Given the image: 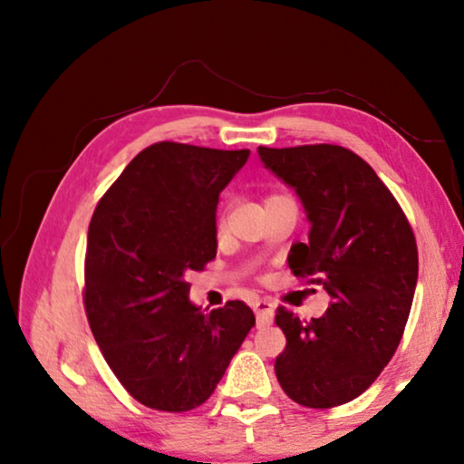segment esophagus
<instances>
[{
    "instance_id": "1",
    "label": "esophagus",
    "mask_w": 464,
    "mask_h": 464,
    "mask_svg": "<svg viewBox=\"0 0 464 464\" xmlns=\"http://www.w3.org/2000/svg\"><path fill=\"white\" fill-rule=\"evenodd\" d=\"M254 311H256V317H257V327H264V325L272 324L274 304H272V301H268V298H260V301H256Z\"/></svg>"
}]
</instances>
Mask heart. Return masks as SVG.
<instances>
[{
  "label": "heart",
  "instance_id": "heart-1",
  "mask_svg": "<svg viewBox=\"0 0 464 464\" xmlns=\"http://www.w3.org/2000/svg\"><path fill=\"white\" fill-rule=\"evenodd\" d=\"M217 227H218V229H223V215L217 217Z\"/></svg>",
  "mask_w": 464,
  "mask_h": 464
}]
</instances>
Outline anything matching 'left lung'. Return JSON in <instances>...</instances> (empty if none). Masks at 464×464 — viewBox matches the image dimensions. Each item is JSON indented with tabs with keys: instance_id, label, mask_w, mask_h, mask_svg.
<instances>
[{
	"instance_id": "1",
	"label": "left lung",
	"mask_w": 464,
	"mask_h": 464,
	"mask_svg": "<svg viewBox=\"0 0 464 464\" xmlns=\"http://www.w3.org/2000/svg\"><path fill=\"white\" fill-rule=\"evenodd\" d=\"M257 153L295 188L311 223L309 243L290 247V272L332 296L311 321L278 307L286 348L274 371L293 401L329 410L362 395L401 342L418 282L415 235L395 196L350 149L319 143Z\"/></svg>"
}]
</instances>
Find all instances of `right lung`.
I'll return each instance as SVG.
<instances>
[{
    "instance_id": "1",
    "label": "right lung",
    "mask_w": 464,
    "mask_h": 464,
    "mask_svg": "<svg viewBox=\"0 0 464 464\" xmlns=\"http://www.w3.org/2000/svg\"><path fill=\"white\" fill-rule=\"evenodd\" d=\"M247 157L161 140L124 168L92 215L85 315L116 379L151 410L207 401L256 325L243 301L196 307L186 282L215 260L218 194Z\"/></svg>"
}]
</instances>
